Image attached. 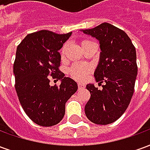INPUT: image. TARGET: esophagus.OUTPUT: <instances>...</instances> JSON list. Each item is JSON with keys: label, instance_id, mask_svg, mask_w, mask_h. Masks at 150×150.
<instances>
[{"label": "esophagus", "instance_id": "obj_1", "mask_svg": "<svg viewBox=\"0 0 150 150\" xmlns=\"http://www.w3.org/2000/svg\"><path fill=\"white\" fill-rule=\"evenodd\" d=\"M78 87L79 89H83V88H85V84L84 83H78Z\"/></svg>", "mask_w": 150, "mask_h": 150}]
</instances>
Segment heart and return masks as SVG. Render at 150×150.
Segmentation results:
<instances>
[{"label":"heart","mask_w":150,"mask_h":150,"mask_svg":"<svg viewBox=\"0 0 150 150\" xmlns=\"http://www.w3.org/2000/svg\"><path fill=\"white\" fill-rule=\"evenodd\" d=\"M87 42H90L88 40H86V41H83V43ZM82 43V44H83ZM67 44H65L62 49V55L64 54V52H65L66 47H67ZM91 71V67H88V66L83 65V64H80V63H75L71 67V68L69 70V73L71 76L72 78L75 79L76 80H79V81H83L85 79L88 77V75H89V73Z\"/></svg>","instance_id":"b5f03b06"}]
</instances>
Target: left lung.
Instances as JSON below:
<instances>
[{
  "label": "left lung",
  "instance_id": "obj_1",
  "mask_svg": "<svg viewBox=\"0 0 150 150\" xmlns=\"http://www.w3.org/2000/svg\"><path fill=\"white\" fill-rule=\"evenodd\" d=\"M81 31L100 42L101 52L94 76L99 84L105 83L102 90L92 83L86 86L91 98L85 114L92 123L108 125L122 116L132 99L137 75L136 49L125 31L109 23Z\"/></svg>",
  "mask_w": 150,
  "mask_h": 150
}]
</instances>
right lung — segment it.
I'll list each match as a JSON object with an SVG mask.
<instances>
[{
    "instance_id": "add662e5",
    "label": "right lung",
    "mask_w": 150,
    "mask_h": 150,
    "mask_svg": "<svg viewBox=\"0 0 150 150\" xmlns=\"http://www.w3.org/2000/svg\"><path fill=\"white\" fill-rule=\"evenodd\" d=\"M41 30L26 35L17 47L13 64L15 89L25 112L35 124L50 127L65 115L67 101L78 85L59 69V50L71 35ZM49 75L61 80L59 87L49 85Z\"/></svg>"
}]
</instances>
